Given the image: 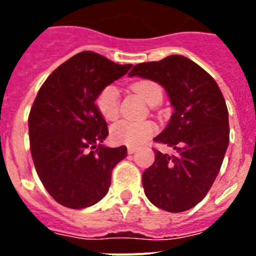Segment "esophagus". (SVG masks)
I'll return each mask as SVG.
<instances>
[{
	"mask_svg": "<svg viewBox=\"0 0 256 256\" xmlns=\"http://www.w3.org/2000/svg\"><path fill=\"white\" fill-rule=\"evenodd\" d=\"M136 151H137V148H132V146H130V148H128V154H134Z\"/></svg>",
	"mask_w": 256,
	"mask_h": 256,
	"instance_id": "esophagus-1",
	"label": "esophagus"
}]
</instances>
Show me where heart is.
Wrapping results in <instances>:
<instances>
[{
  "mask_svg": "<svg viewBox=\"0 0 256 256\" xmlns=\"http://www.w3.org/2000/svg\"><path fill=\"white\" fill-rule=\"evenodd\" d=\"M133 91L141 97L148 105L154 106L159 104L162 98V88L159 83L144 79L133 84ZM97 110L106 120H114L119 114V92L115 86L110 84L104 87L97 94ZM156 132V126L151 120L130 122L119 120L110 128V137L115 144L126 146H140L151 138Z\"/></svg>",
  "mask_w": 256,
  "mask_h": 256,
  "instance_id": "b5f03b06",
  "label": "heart"
}]
</instances>
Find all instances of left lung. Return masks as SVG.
<instances>
[{"label":"left lung","mask_w":256,"mask_h":256,"mask_svg":"<svg viewBox=\"0 0 256 256\" xmlns=\"http://www.w3.org/2000/svg\"><path fill=\"white\" fill-rule=\"evenodd\" d=\"M130 76L162 84L174 108L154 141L176 152L154 150L155 162L142 174L144 195L165 212H186L206 196L224 159L230 142L224 97L209 73L180 55L134 65Z\"/></svg>","instance_id":"left-lung-1"}]
</instances>
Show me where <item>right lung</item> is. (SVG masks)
<instances>
[{
    "mask_svg": "<svg viewBox=\"0 0 256 256\" xmlns=\"http://www.w3.org/2000/svg\"><path fill=\"white\" fill-rule=\"evenodd\" d=\"M130 68L83 51L54 70L38 91L28 118L32 158L44 188L62 206L98 202L126 156V146L101 144L108 130L94 101Z\"/></svg>",
    "mask_w": 256,
    "mask_h": 256,
    "instance_id": "obj_1",
    "label": "right lung"
}]
</instances>
